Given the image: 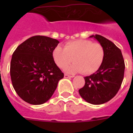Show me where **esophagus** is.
<instances>
[{"label": "esophagus", "mask_w": 133, "mask_h": 133, "mask_svg": "<svg viewBox=\"0 0 133 133\" xmlns=\"http://www.w3.org/2000/svg\"><path fill=\"white\" fill-rule=\"evenodd\" d=\"M74 76H71V75H69L67 74H64V78H73Z\"/></svg>", "instance_id": "1"}]
</instances>
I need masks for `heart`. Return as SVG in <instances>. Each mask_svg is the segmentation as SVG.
I'll return each instance as SVG.
<instances>
[{"label":"heart","mask_w":133,"mask_h":133,"mask_svg":"<svg viewBox=\"0 0 133 133\" xmlns=\"http://www.w3.org/2000/svg\"><path fill=\"white\" fill-rule=\"evenodd\" d=\"M52 56L55 64L64 69L72 61L75 63L65 70L69 73L82 72L84 75L95 72L101 67L104 58V50L99 43L89 40L69 41L64 49L58 46L53 49Z\"/></svg>","instance_id":"1"}]
</instances>
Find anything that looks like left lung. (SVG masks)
<instances>
[{"label": "left lung", "mask_w": 133, "mask_h": 133, "mask_svg": "<svg viewBox=\"0 0 133 133\" xmlns=\"http://www.w3.org/2000/svg\"><path fill=\"white\" fill-rule=\"evenodd\" d=\"M89 37L95 38L103 46L104 58L95 73L84 77L85 84L78 92L87 103L101 104L109 101L118 92L124 78V61L121 50L112 42L101 35Z\"/></svg>", "instance_id": "8db88e82"}]
</instances>
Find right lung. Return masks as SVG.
<instances>
[{
	"label": "right lung",
	"mask_w": 133,
	"mask_h": 133,
	"mask_svg": "<svg viewBox=\"0 0 133 133\" xmlns=\"http://www.w3.org/2000/svg\"><path fill=\"white\" fill-rule=\"evenodd\" d=\"M59 41L44 36H35L16 48L10 62V77L17 95L31 104L48 101L64 74L52 56Z\"/></svg>",
	"instance_id": "1"
}]
</instances>
